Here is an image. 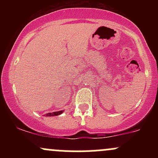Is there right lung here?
<instances>
[{
	"label": "right lung",
	"instance_id": "add662e5",
	"mask_svg": "<svg viewBox=\"0 0 158 158\" xmlns=\"http://www.w3.org/2000/svg\"><path fill=\"white\" fill-rule=\"evenodd\" d=\"M63 110H59V111H56L53 112V113H48L46 114V117H53V116H58L59 114H62Z\"/></svg>",
	"mask_w": 158,
	"mask_h": 158
}]
</instances>
